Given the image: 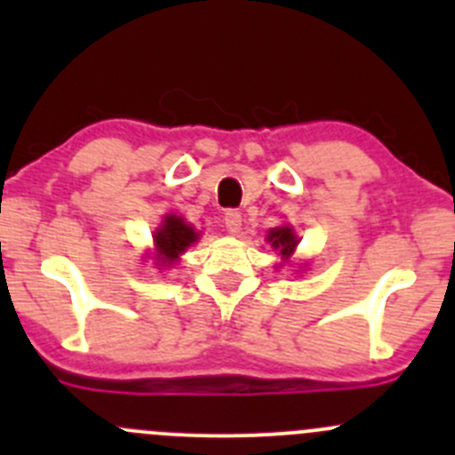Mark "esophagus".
Here are the masks:
<instances>
[{
	"mask_svg": "<svg viewBox=\"0 0 455 455\" xmlns=\"http://www.w3.org/2000/svg\"><path fill=\"white\" fill-rule=\"evenodd\" d=\"M224 227L228 233H237L242 228V213L237 209H228L224 213Z\"/></svg>",
	"mask_w": 455,
	"mask_h": 455,
	"instance_id": "1",
	"label": "esophagus"
}]
</instances>
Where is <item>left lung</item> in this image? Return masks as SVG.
I'll return each instance as SVG.
<instances>
[{
    "mask_svg": "<svg viewBox=\"0 0 455 455\" xmlns=\"http://www.w3.org/2000/svg\"><path fill=\"white\" fill-rule=\"evenodd\" d=\"M268 242L273 244L275 251H279L283 257H288L295 251L297 246V237L292 233V228L288 227H277V228H270L268 233Z\"/></svg>",
    "mask_w": 455,
    "mask_h": 455,
    "instance_id": "left-lung-1",
    "label": "left lung"
}]
</instances>
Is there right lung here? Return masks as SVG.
Instances as JSON below:
<instances>
[{
  "instance_id": "obj_1",
  "label": "right lung",
  "mask_w": 455,
  "mask_h": 455,
  "mask_svg": "<svg viewBox=\"0 0 455 455\" xmlns=\"http://www.w3.org/2000/svg\"><path fill=\"white\" fill-rule=\"evenodd\" d=\"M154 240H156V249H158L160 259L172 264V261L178 259V255L185 253V251L198 240V233H196L189 224L182 222V218L167 215L163 227L156 231Z\"/></svg>"
}]
</instances>
